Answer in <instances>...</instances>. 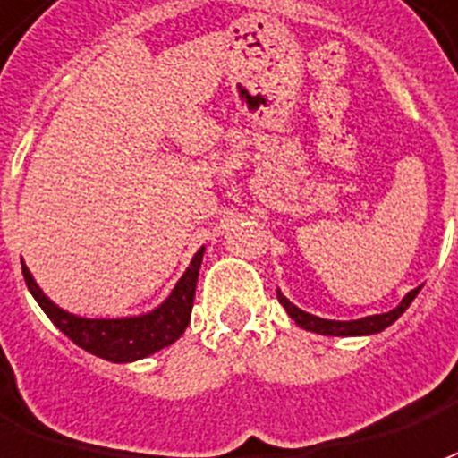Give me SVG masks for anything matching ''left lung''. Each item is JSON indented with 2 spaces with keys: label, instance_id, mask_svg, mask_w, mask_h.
<instances>
[{
  "label": "left lung",
  "instance_id": "1",
  "mask_svg": "<svg viewBox=\"0 0 458 458\" xmlns=\"http://www.w3.org/2000/svg\"><path fill=\"white\" fill-rule=\"evenodd\" d=\"M422 288H415L407 293L405 298L400 300L398 307H393L390 312H383V315H370V317H361V319H322V317L310 315L305 310H300L298 305H293L283 293H276L278 295V302L285 307V312L290 315V319L295 322L298 327L307 329V332H315V335H325V336H370V335H378L383 329H388L395 319H398L403 312H405L407 307L412 305V300L417 298V293Z\"/></svg>",
  "mask_w": 458,
  "mask_h": 458
}]
</instances>
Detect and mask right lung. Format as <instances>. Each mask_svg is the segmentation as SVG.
Returning <instances> with one entry per match:
<instances>
[{"mask_svg":"<svg viewBox=\"0 0 458 458\" xmlns=\"http://www.w3.org/2000/svg\"><path fill=\"white\" fill-rule=\"evenodd\" d=\"M202 253H205V246L192 256L188 270L180 276L173 293L156 310L146 312V315L116 317V319H112V317H95L92 319V317L72 315L68 310L55 305L38 288V283L33 280L26 263H21V270L33 300L41 305L43 312L48 315V319L58 327L63 335L78 344L80 349L95 353L105 361L131 363L165 349L173 342H178L180 335L185 332V327L190 325V315H192Z\"/></svg>","mask_w":458,"mask_h":458,"instance_id":"right-lung-1","label":"right lung"}]
</instances>
